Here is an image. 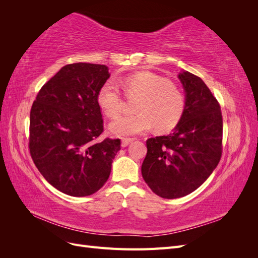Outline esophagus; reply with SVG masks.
I'll return each mask as SVG.
<instances>
[{"instance_id":"1","label":"esophagus","mask_w":258,"mask_h":258,"mask_svg":"<svg viewBox=\"0 0 258 258\" xmlns=\"http://www.w3.org/2000/svg\"><path fill=\"white\" fill-rule=\"evenodd\" d=\"M132 141H134V140H132V139L123 138V139L121 140V146H122V147H126V146H128Z\"/></svg>"}]
</instances>
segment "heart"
<instances>
[{"mask_svg":"<svg viewBox=\"0 0 258 258\" xmlns=\"http://www.w3.org/2000/svg\"><path fill=\"white\" fill-rule=\"evenodd\" d=\"M119 85L127 96H140L137 114L121 116L110 123V131L118 137L144 134L156 126L158 131H170L177 126L185 111V97L178 86L152 72H138L124 77ZM98 104L103 113L115 118L123 107V98L112 82L98 92Z\"/></svg>","mask_w":258,"mask_h":258,"instance_id":"1","label":"heart"}]
</instances>
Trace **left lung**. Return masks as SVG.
Masks as SVG:
<instances>
[{"instance_id": "1", "label": "left lung", "mask_w": 258, "mask_h": 258, "mask_svg": "<svg viewBox=\"0 0 258 258\" xmlns=\"http://www.w3.org/2000/svg\"><path fill=\"white\" fill-rule=\"evenodd\" d=\"M185 90V111L168 136L146 141L142 176L159 197L175 199L196 190L222 156L223 117L220 103L200 77L178 74Z\"/></svg>"}]
</instances>
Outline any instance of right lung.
<instances>
[{
  "label": "right lung",
  "mask_w": 258,
  "mask_h": 258,
  "mask_svg": "<svg viewBox=\"0 0 258 258\" xmlns=\"http://www.w3.org/2000/svg\"><path fill=\"white\" fill-rule=\"evenodd\" d=\"M110 73L104 64H68L38 91L30 112L29 148L50 185L73 197L95 194L107 181L119 139L100 141L97 97Z\"/></svg>",
  "instance_id": "right-lung-1"
}]
</instances>
